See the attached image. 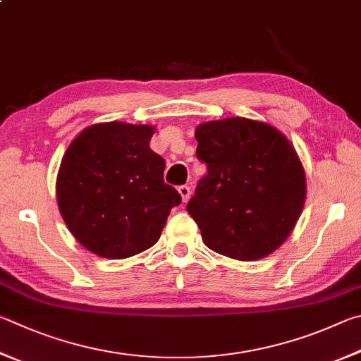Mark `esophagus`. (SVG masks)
I'll return each instance as SVG.
<instances>
[{
	"label": "esophagus",
	"instance_id": "obj_1",
	"mask_svg": "<svg viewBox=\"0 0 361 361\" xmlns=\"http://www.w3.org/2000/svg\"><path fill=\"white\" fill-rule=\"evenodd\" d=\"M178 192H180V195H181V200L183 202H188L189 200V197H191V189H189V186H180L178 188Z\"/></svg>",
	"mask_w": 361,
	"mask_h": 361
}]
</instances>
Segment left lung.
Segmentation results:
<instances>
[{
	"instance_id": "left-lung-1",
	"label": "left lung",
	"mask_w": 361,
	"mask_h": 361,
	"mask_svg": "<svg viewBox=\"0 0 361 361\" xmlns=\"http://www.w3.org/2000/svg\"><path fill=\"white\" fill-rule=\"evenodd\" d=\"M195 139L208 173L186 208L203 243L245 262L276 251L306 199L305 169L292 143L270 124L240 116L199 124Z\"/></svg>"
}]
</instances>
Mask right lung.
Here are the masks:
<instances>
[{
	"mask_svg": "<svg viewBox=\"0 0 361 361\" xmlns=\"http://www.w3.org/2000/svg\"><path fill=\"white\" fill-rule=\"evenodd\" d=\"M154 128L110 121L83 129L64 153L58 208L90 252L126 259L159 240L181 195L164 183L166 161L149 148Z\"/></svg>",
	"mask_w": 361,
	"mask_h": 361,
	"instance_id": "right-lung-1",
	"label": "right lung"
}]
</instances>
